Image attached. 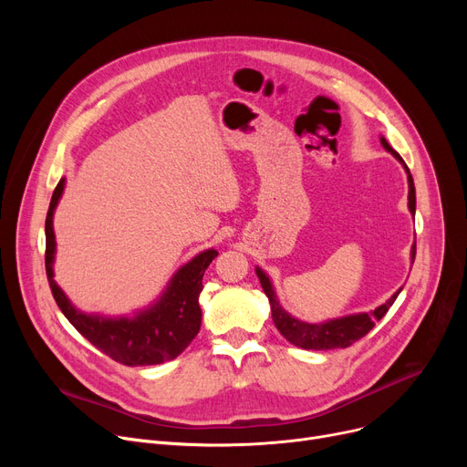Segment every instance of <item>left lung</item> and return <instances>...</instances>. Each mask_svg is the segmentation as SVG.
I'll list each match as a JSON object with an SVG mask.
<instances>
[{
	"label": "left lung",
	"mask_w": 467,
	"mask_h": 467,
	"mask_svg": "<svg viewBox=\"0 0 467 467\" xmlns=\"http://www.w3.org/2000/svg\"><path fill=\"white\" fill-rule=\"evenodd\" d=\"M380 141L384 145V150L394 155L400 162H403V166L407 170V178H409V210H410V213H414V210H416V192H414V182H412L410 171H409L405 161L400 157V153L391 150V145L384 138H380ZM410 255H412V261H414L416 242H414V246L410 250ZM255 273L259 276L261 287L266 293L268 301H271L275 326L291 342V345H296V347L305 348V350L348 348L350 345H354L356 340H359L361 337H365L367 333H369L375 327L377 320H382L384 314L389 310L391 305H394V301L398 299L400 291H401L400 289L398 293H394V296H391L384 305L375 308L373 312L345 316V317H338V320H331V322H326V324H305V322H299L297 317L289 316L280 306V303L276 301V296H275V289H273L271 282H268L266 275L261 271V268H257Z\"/></svg>",
	"instance_id": "1"
}]
</instances>
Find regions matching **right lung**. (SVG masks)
Listing matches in <instances>:
<instances>
[{
	"instance_id": "obj_1",
	"label": "right lung",
	"mask_w": 467,
	"mask_h": 467,
	"mask_svg": "<svg viewBox=\"0 0 467 467\" xmlns=\"http://www.w3.org/2000/svg\"><path fill=\"white\" fill-rule=\"evenodd\" d=\"M62 191L64 180L58 182L53 192L45 219V268L58 308L92 347L117 363L129 367L157 365L178 358L201 329L202 312L199 306V296L202 291V276L208 265L217 257V252L206 250L183 265L168 284L161 301L134 317L106 320L102 316L83 314L76 306H71L62 289L53 280V213Z\"/></svg>"
}]
</instances>
